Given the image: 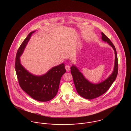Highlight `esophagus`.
I'll use <instances>...</instances> for the list:
<instances>
[{
  "label": "esophagus",
  "instance_id": "esophagus-1",
  "mask_svg": "<svg viewBox=\"0 0 131 131\" xmlns=\"http://www.w3.org/2000/svg\"><path fill=\"white\" fill-rule=\"evenodd\" d=\"M65 67V69H66V70L67 71H70V66H69L68 65H66Z\"/></svg>",
  "mask_w": 131,
  "mask_h": 131
}]
</instances>
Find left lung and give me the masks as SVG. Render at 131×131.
I'll return each instance as SVG.
<instances>
[{"label": "left lung", "mask_w": 131, "mask_h": 131, "mask_svg": "<svg viewBox=\"0 0 131 131\" xmlns=\"http://www.w3.org/2000/svg\"><path fill=\"white\" fill-rule=\"evenodd\" d=\"M102 39L107 42L114 50L115 52V62L112 74L104 81L97 84H94L86 80L80 70L75 65L71 67L75 87L78 94L86 99H93L106 93L115 80L118 74V59L115 48L110 39L102 32Z\"/></svg>", "instance_id": "left-lung-1"}]
</instances>
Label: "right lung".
<instances>
[{
    "label": "right lung",
    "instance_id": "1",
    "mask_svg": "<svg viewBox=\"0 0 131 131\" xmlns=\"http://www.w3.org/2000/svg\"><path fill=\"white\" fill-rule=\"evenodd\" d=\"M35 31L29 33L19 47L16 57L15 70L21 89L33 99L47 102L56 96L60 79L66 72V70L64 64L62 63L50 69L45 74L37 76L30 73L21 65L19 57Z\"/></svg>",
    "mask_w": 131,
    "mask_h": 131
}]
</instances>
